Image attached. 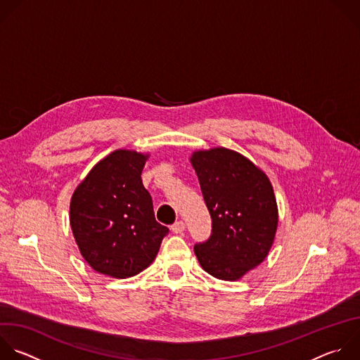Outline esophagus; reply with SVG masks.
Wrapping results in <instances>:
<instances>
[{
    "instance_id": "34e87169",
    "label": "esophagus",
    "mask_w": 360,
    "mask_h": 360,
    "mask_svg": "<svg viewBox=\"0 0 360 360\" xmlns=\"http://www.w3.org/2000/svg\"><path fill=\"white\" fill-rule=\"evenodd\" d=\"M171 230H172L174 233H182V231L185 230V223H184L182 220H178V221H175V223L171 226Z\"/></svg>"
}]
</instances>
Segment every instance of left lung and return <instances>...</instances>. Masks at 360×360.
Wrapping results in <instances>:
<instances>
[{
    "mask_svg": "<svg viewBox=\"0 0 360 360\" xmlns=\"http://www.w3.org/2000/svg\"><path fill=\"white\" fill-rule=\"evenodd\" d=\"M212 219L207 240L193 250L205 271L237 280L259 266L277 230V203L269 178L248 158L226 148L191 158Z\"/></svg>",
    "mask_w": 360,
    "mask_h": 360,
    "instance_id": "left-lung-1",
    "label": "left lung"
}]
</instances>
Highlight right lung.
<instances>
[{
    "instance_id": "add662e5",
    "label": "right lung",
    "mask_w": 360,
    "mask_h": 360,
    "mask_svg": "<svg viewBox=\"0 0 360 360\" xmlns=\"http://www.w3.org/2000/svg\"><path fill=\"white\" fill-rule=\"evenodd\" d=\"M147 155L117 150L77 186L70 226L84 260L98 273L127 278L155 259L169 229L155 220L141 172Z\"/></svg>"
}]
</instances>
